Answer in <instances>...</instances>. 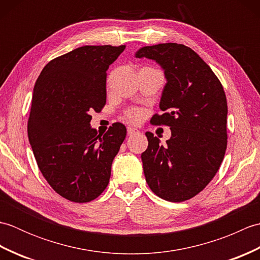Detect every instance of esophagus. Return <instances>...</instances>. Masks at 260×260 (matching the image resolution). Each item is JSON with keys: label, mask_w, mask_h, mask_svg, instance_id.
Listing matches in <instances>:
<instances>
[{"label": "esophagus", "mask_w": 260, "mask_h": 260, "mask_svg": "<svg viewBox=\"0 0 260 260\" xmlns=\"http://www.w3.org/2000/svg\"><path fill=\"white\" fill-rule=\"evenodd\" d=\"M136 133H139V129L135 128V127H127V134L133 135Z\"/></svg>", "instance_id": "1"}]
</instances>
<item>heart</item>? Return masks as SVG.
Here are the masks:
<instances>
[{
    "label": "heart",
    "mask_w": 260,
    "mask_h": 260,
    "mask_svg": "<svg viewBox=\"0 0 260 260\" xmlns=\"http://www.w3.org/2000/svg\"><path fill=\"white\" fill-rule=\"evenodd\" d=\"M127 116H128V118L129 119H132V120H139L140 118H141V116H142V113L140 112V110H136V109H134V110H131V112L127 114Z\"/></svg>",
    "instance_id": "1"
}]
</instances>
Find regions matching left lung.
Segmentation results:
<instances>
[{"label":"left lung","instance_id":"8db88e82","mask_svg":"<svg viewBox=\"0 0 260 260\" xmlns=\"http://www.w3.org/2000/svg\"><path fill=\"white\" fill-rule=\"evenodd\" d=\"M136 58L154 60L164 71L159 109L152 124L168 125L167 145L151 132L142 153L151 190L171 202L197 196L218 172L227 148L225 93L211 68L191 48L178 43L143 47Z\"/></svg>","mask_w":260,"mask_h":260}]
</instances>
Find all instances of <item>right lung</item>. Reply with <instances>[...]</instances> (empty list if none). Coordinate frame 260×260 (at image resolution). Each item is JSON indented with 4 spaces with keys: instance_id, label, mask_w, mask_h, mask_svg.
I'll return each instance as SVG.
<instances>
[{
    "instance_id": "right-lung-1",
    "label": "right lung",
    "mask_w": 260,
    "mask_h": 260,
    "mask_svg": "<svg viewBox=\"0 0 260 260\" xmlns=\"http://www.w3.org/2000/svg\"><path fill=\"white\" fill-rule=\"evenodd\" d=\"M125 46H85L51 60L38 77L27 136L42 175L58 194L89 202L108 185L114 157L126 137L115 123L104 135L90 113L106 104V71Z\"/></svg>"
}]
</instances>
